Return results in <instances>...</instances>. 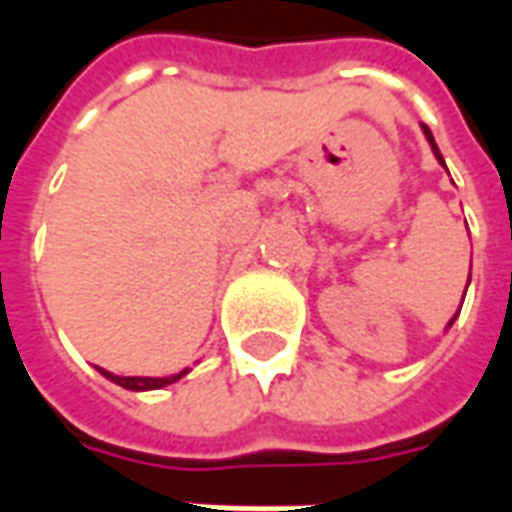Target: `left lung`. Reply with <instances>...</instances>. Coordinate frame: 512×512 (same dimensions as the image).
Segmentation results:
<instances>
[{
  "label": "left lung",
  "instance_id": "obj_1",
  "mask_svg": "<svg viewBox=\"0 0 512 512\" xmlns=\"http://www.w3.org/2000/svg\"><path fill=\"white\" fill-rule=\"evenodd\" d=\"M422 131H425V136H428V142H430V147H433V153H436V158H439V164H444V158H441L439 147H436V139H433V134H430V128L422 126ZM469 277H472V274H469ZM452 321H455V318H452ZM452 321H450V326H452Z\"/></svg>",
  "mask_w": 512,
  "mask_h": 512
}]
</instances>
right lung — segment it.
<instances>
[{
  "label": "right lung",
  "instance_id": "1",
  "mask_svg": "<svg viewBox=\"0 0 512 512\" xmlns=\"http://www.w3.org/2000/svg\"><path fill=\"white\" fill-rule=\"evenodd\" d=\"M101 370V376H106L109 381H115L123 389H134V392H145V389H161V386L175 384L178 378H183L189 370H180L178 376H167V378H142V376H115V373H109L104 367H98Z\"/></svg>",
  "mask_w": 512,
  "mask_h": 512
}]
</instances>
